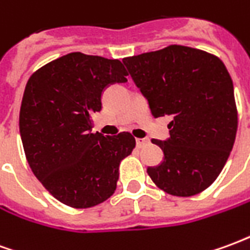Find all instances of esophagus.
I'll return each instance as SVG.
<instances>
[{
  "label": "esophagus",
  "mask_w": 250,
  "mask_h": 250,
  "mask_svg": "<svg viewBox=\"0 0 250 250\" xmlns=\"http://www.w3.org/2000/svg\"><path fill=\"white\" fill-rule=\"evenodd\" d=\"M147 143H148L147 139H143V138H136V146L139 147V148L145 146V145H147Z\"/></svg>",
  "instance_id": "34e87169"
}]
</instances>
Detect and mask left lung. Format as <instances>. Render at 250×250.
<instances>
[{
    "label": "left lung",
    "mask_w": 250,
    "mask_h": 250,
    "mask_svg": "<svg viewBox=\"0 0 250 250\" xmlns=\"http://www.w3.org/2000/svg\"><path fill=\"white\" fill-rule=\"evenodd\" d=\"M123 62L150 104L154 118L171 116L165 154L147 174L163 191L191 197L214 182L236 139L233 82L220 57L184 45L125 57Z\"/></svg>",
    "instance_id": "obj_1"
}]
</instances>
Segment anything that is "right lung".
<instances>
[{
    "mask_svg": "<svg viewBox=\"0 0 250 250\" xmlns=\"http://www.w3.org/2000/svg\"><path fill=\"white\" fill-rule=\"evenodd\" d=\"M116 59L68 53L32 73L20 108V134L36 178L62 204L87 209L114 194L120 162L135 148L130 132H91L102 93L127 82Z\"/></svg>",
    "mask_w": 250,
    "mask_h": 250,
    "instance_id": "right-lung-1",
    "label": "right lung"
}]
</instances>
